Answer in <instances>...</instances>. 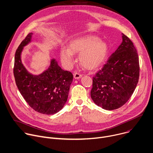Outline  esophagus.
<instances>
[{"mask_svg":"<svg viewBox=\"0 0 153 153\" xmlns=\"http://www.w3.org/2000/svg\"><path fill=\"white\" fill-rule=\"evenodd\" d=\"M82 77V76L79 74V73H76L74 74V78L75 79H80L81 77Z\"/></svg>","mask_w":153,"mask_h":153,"instance_id":"esophagus-1","label":"esophagus"}]
</instances>
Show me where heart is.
Instances as JSON below:
<instances>
[{"mask_svg": "<svg viewBox=\"0 0 153 153\" xmlns=\"http://www.w3.org/2000/svg\"><path fill=\"white\" fill-rule=\"evenodd\" d=\"M109 52L108 44L97 36L87 35L70 41L68 47H62L60 57L62 63L70 67L74 63V54H79L80 65L88 70L100 67L105 61Z\"/></svg>", "mask_w": 153, "mask_h": 153, "instance_id": "b5f03b06", "label": "heart"}]
</instances>
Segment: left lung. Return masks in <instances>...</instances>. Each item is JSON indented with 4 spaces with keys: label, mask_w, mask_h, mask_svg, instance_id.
Wrapping results in <instances>:
<instances>
[{
    "label": "left lung",
    "mask_w": 153,
    "mask_h": 153,
    "mask_svg": "<svg viewBox=\"0 0 153 153\" xmlns=\"http://www.w3.org/2000/svg\"><path fill=\"white\" fill-rule=\"evenodd\" d=\"M122 39L108 63L93 77L91 98L98 106L108 111L123 106L132 95L139 80L136 49L123 33Z\"/></svg>",
    "instance_id": "left-lung-1"
}]
</instances>
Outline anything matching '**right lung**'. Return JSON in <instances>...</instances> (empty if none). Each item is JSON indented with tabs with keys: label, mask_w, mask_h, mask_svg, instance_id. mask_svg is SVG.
Returning a JSON list of instances; mask_svg holds the SVG:
<instances>
[{
	"label": "right lung",
	"mask_w": 153,
	"mask_h": 153,
	"mask_svg": "<svg viewBox=\"0 0 153 153\" xmlns=\"http://www.w3.org/2000/svg\"><path fill=\"white\" fill-rule=\"evenodd\" d=\"M32 33L21 42L15 54L14 75L18 89L27 104L35 111L53 115L65 105L73 75L64 71L55 58L50 59L48 67L39 74L29 73L24 66L22 53L24 47L32 41Z\"/></svg>",
	"instance_id": "add662e5"
}]
</instances>
